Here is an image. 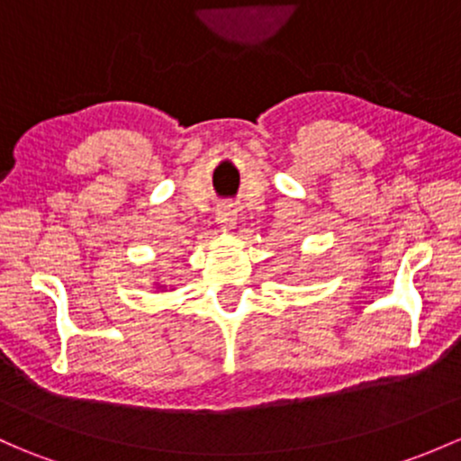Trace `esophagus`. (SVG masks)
I'll return each instance as SVG.
<instances>
[{
  "mask_svg": "<svg viewBox=\"0 0 461 461\" xmlns=\"http://www.w3.org/2000/svg\"><path fill=\"white\" fill-rule=\"evenodd\" d=\"M236 221H239V214H236V210L231 205H221L216 212V222L221 225V230H231V227L236 225Z\"/></svg>",
  "mask_w": 461,
  "mask_h": 461,
  "instance_id": "esophagus-1",
  "label": "esophagus"
}]
</instances>
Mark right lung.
<instances>
[{"label":"right lung","mask_w":461,"mask_h":461,"mask_svg":"<svg viewBox=\"0 0 461 461\" xmlns=\"http://www.w3.org/2000/svg\"><path fill=\"white\" fill-rule=\"evenodd\" d=\"M157 289H163V292H166L167 287H166V285H158V283H157Z\"/></svg>","instance_id":"1"}]
</instances>
